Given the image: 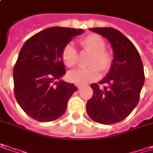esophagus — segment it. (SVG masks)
Here are the masks:
<instances>
[{
  "label": "esophagus",
  "instance_id": "1",
  "mask_svg": "<svg viewBox=\"0 0 153 153\" xmlns=\"http://www.w3.org/2000/svg\"><path fill=\"white\" fill-rule=\"evenodd\" d=\"M77 87H78V89H82L84 85H77Z\"/></svg>",
  "mask_w": 153,
  "mask_h": 153
}]
</instances>
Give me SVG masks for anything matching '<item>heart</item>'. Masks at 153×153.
I'll list each match as a JSON object with an SVG mask.
<instances>
[{"label": "heart", "mask_w": 153, "mask_h": 153, "mask_svg": "<svg viewBox=\"0 0 153 153\" xmlns=\"http://www.w3.org/2000/svg\"><path fill=\"white\" fill-rule=\"evenodd\" d=\"M79 45L84 50L92 53L89 61V64L91 66L69 72L68 79L79 85H86L97 79L101 75V69L104 73L111 69L113 56L110 51L106 49V41L99 34H87L80 39ZM61 57L67 67L75 66L78 59V52L75 47L71 43L66 44L61 51Z\"/></svg>", "instance_id": "obj_1"}]
</instances>
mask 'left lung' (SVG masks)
I'll return each mask as SVG.
<instances>
[{"label": "left lung", "mask_w": 153, "mask_h": 153, "mask_svg": "<svg viewBox=\"0 0 153 153\" xmlns=\"http://www.w3.org/2000/svg\"><path fill=\"white\" fill-rule=\"evenodd\" d=\"M90 29L109 40L114 57L108 75L91 85L93 96L86 103L87 113L99 124H116L126 119L139 102L145 81L142 61L134 44L118 29Z\"/></svg>", "instance_id": "8db88e82"}]
</instances>
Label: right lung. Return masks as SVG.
I'll use <instances>...</instances> for the list:
<instances>
[{"label": "right lung", "mask_w": 153, "mask_h": 153, "mask_svg": "<svg viewBox=\"0 0 153 153\" xmlns=\"http://www.w3.org/2000/svg\"><path fill=\"white\" fill-rule=\"evenodd\" d=\"M82 29L47 28L26 40L13 68L14 95L21 108L40 122L59 119L77 87L56 81L66 74L61 51Z\"/></svg>", "instance_id": "right-lung-1"}]
</instances>
